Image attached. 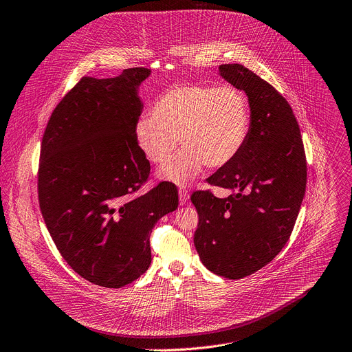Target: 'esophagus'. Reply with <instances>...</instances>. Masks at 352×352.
<instances>
[{
	"label": "esophagus",
	"instance_id": "34e87169",
	"mask_svg": "<svg viewBox=\"0 0 352 352\" xmlns=\"http://www.w3.org/2000/svg\"><path fill=\"white\" fill-rule=\"evenodd\" d=\"M178 194H179L181 205H185L188 202V199H189V190L185 186H181L179 190H178Z\"/></svg>",
	"mask_w": 352,
	"mask_h": 352
}]
</instances>
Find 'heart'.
<instances>
[{"label": "heart", "instance_id": "b5f03b06", "mask_svg": "<svg viewBox=\"0 0 352 352\" xmlns=\"http://www.w3.org/2000/svg\"><path fill=\"white\" fill-rule=\"evenodd\" d=\"M251 127L245 95L234 87L179 85L160 95L151 118L136 124V140L148 162L168 163L178 147H185L160 175L175 184L195 178L204 164L228 166L243 150Z\"/></svg>", "mask_w": 352, "mask_h": 352}]
</instances>
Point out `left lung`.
I'll return each instance as SVG.
<instances>
[{"label": "left lung", "mask_w": 352, "mask_h": 352, "mask_svg": "<svg viewBox=\"0 0 352 352\" xmlns=\"http://www.w3.org/2000/svg\"><path fill=\"white\" fill-rule=\"evenodd\" d=\"M219 76L245 92L251 127L239 155L208 179L233 194L217 198L206 189L190 197L199 216L194 243L209 271L240 279L271 263L289 240L307 167L289 102L243 65H220Z\"/></svg>", "instance_id": "obj_1"}]
</instances>
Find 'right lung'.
Segmentation results:
<instances>
[{"instance_id": "right-lung-1", "label": "right lung", "mask_w": 352, "mask_h": 352, "mask_svg": "<svg viewBox=\"0 0 352 352\" xmlns=\"http://www.w3.org/2000/svg\"><path fill=\"white\" fill-rule=\"evenodd\" d=\"M148 69L82 77L46 124L38 170L39 206L61 257L84 279L122 287L151 263L150 233L178 208L163 181L143 195L150 163L136 140L138 88Z\"/></svg>"}]
</instances>
